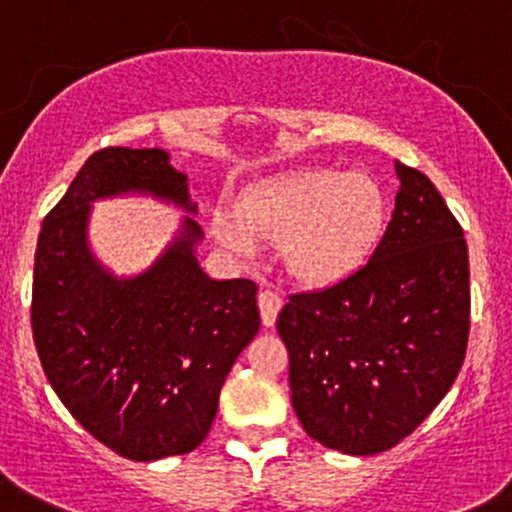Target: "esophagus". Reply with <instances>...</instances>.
Returning <instances> with one entry per match:
<instances>
[{"label":"esophagus","instance_id":"esophagus-1","mask_svg":"<svg viewBox=\"0 0 512 512\" xmlns=\"http://www.w3.org/2000/svg\"><path fill=\"white\" fill-rule=\"evenodd\" d=\"M257 304H260L262 324H265V327H272L282 309V297L277 292H272V289H262V292L257 294Z\"/></svg>","mask_w":512,"mask_h":512}]
</instances>
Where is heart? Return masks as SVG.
Listing matches in <instances>:
<instances>
[{"label": "heart", "instance_id": "heart-1", "mask_svg": "<svg viewBox=\"0 0 512 512\" xmlns=\"http://www.w3.org/2000/svg\"><path fill=\"white\" fill-rule=\"evenodd\" d=\"M384 218V195L361 173L314 168L252 190L237 215L215 218V237L242 257L262 242H285V267L307 285H327L352 272L369 252Z\"/></svg>", "mask_w": 512, "mask_h": 512}]
</instances>
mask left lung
I'll use <instances>...</instances> for the list:
<instances>
[{
    "mask_svg": "<svg viewBox=\"0 0 512 512\" xmlns=\"http://www.w3.org/2000/svg\"><path fill=\"white\" fill-rule=\"evenodd\" d=\"M396 208L369 260L277 317L304 431L349 456L389 451L448 394L471 329L468 245L436 185L394 163Z\"/></svg>",
    "mask_w": 512,
    "mask_h": 512,
    "instance_id": "left-lung-1",
    "label": "left lung"
}]
</instances>
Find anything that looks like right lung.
<instances>
[{
  "mask_svg": "<svg viewBox=\"0 0 512 512\" xmlns=\"http://www.w3.org/2000/svg\"><path fill=\"white\" fill-rule=\"evenodd\" d=\"M151 194L198 213L163 148H103L46 215L32 329L51 389L103 446L131 461L183 456L208 436L232 364L260 329L257 285L210 280L195 218L148 271L113 276L88 245L96 199Z\"/></svg>",
  "mask_w": 512,
  "mask_h": 512,
  "instance_id": "obj_1",
  "label": "right lung"
}]
</instances>
